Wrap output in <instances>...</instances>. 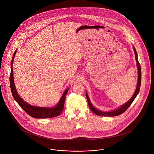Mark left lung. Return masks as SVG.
Returning a JSON list of instances; mask_svg holds the SVG:
<instances>
[{"label": "left lung", "instance_id": "8db88e82", "mask_svg": "<svg viewBox=\"0 0 154 154\" xmlns=\"http://www.w3.org/2000/svg\"><path fill=\"white\" fill-rule=\"evenodd\" d=\"M134 52H135V59H136V61H137V69H138V82H137V88L135 91L133 95V96L131 97V99L128 100L125 103H124V105H121V106L118 107V108H116V109H114V110L110 111V112H102L99 110V109H97L96 108H95L93 104L91 103L90 99L88 97V95L87 93L86 92V99H87V101L88 103V105L91 109V110L95 113L96 115H98V116H116L118 115H120L121 114L123 113L125 111L127 110V109L130 106V105L131 104V103L133 102V101L134 100V99L136 98L137 96L138 95V94L139 93L140 91V86H141V66L140 63L138 61V55H137V52L136 51V49L135 48V47L134 46Z\"/></svg>", "mask_w": 154, "mask_h": 154}]
</instances>
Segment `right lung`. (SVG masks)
Here are the masks:
<instances>
[{"label": "right lung", "instance_id": "obj_1", "mask_svg": "<svg viewBox=\"0 0 154 154\" xmlns=\"http://www.w3.org/2000/svg\"><path fill=\"white\" fill-rule=\"evenodd\" d=\"M16 51L17 50H16L14 52L12 60L11 62V74L10 76V88L14 99L29 115L34 118H51L59 116L61 113L63 109L65 97L66 96L68 91L69 90V88L64 90L59 102L55 106L40 107L37 106H33L27 103L19 96V94L17 93V91L16 89V86L14 82L13 64Z\"/></svg>", "mask_w": 154, "mask_h": 154}]
</instances>
